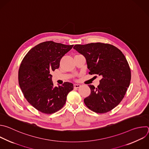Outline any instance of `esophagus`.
Masks as SVG:
<instances>
[{
	"mask_svg": "<svg viewBox=\"0 0 149 149\" xmlns=\"http://www.w3.org/2000/svg\"><path fill=\"white\" fill-rule=\"evenodd\" d=\"M80 86H81L80 84H74V87L75 88H79Z\"/></svg>",
	"mask_w": 149,
	"mask_h": 149,
	"instance_id": "obj_1",
	"label": "esophagus"
}]
</instances>
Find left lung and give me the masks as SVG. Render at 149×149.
Instances as JSON below:
<instances>
[{"instance_id":"1","label":"left lung","mask_w":149,"mask_h":149,"mask_svg":"<svg viewBox=\"0 0 149 149\" xmlns=\"http://www.w3.org/2000/svg\"><path fill=\"white\" fill-rule=\"evenodd\" d=\"M73 49L85 57L88 73L102 77L97 87L88 85L91 93L84 99L86 106L97 113L111 110L121 102L130 83L131 71L125 55L107 43L76 45Z\"/></svg>"}]
</instances>
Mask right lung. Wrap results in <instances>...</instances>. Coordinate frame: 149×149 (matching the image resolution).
Returning a JSON list of instances; mask_svg holds the SVG:
<instances>
[{"label": "right lung", "instance_id": "add662e5", "mask_svg": "<svg viewBox=\"0 0 149 149\" xmlns=\"http://www.w3.org/2000/svg\"><path fill=\"white\" fill-rule=\"evenodd\" d=\"M73 45L47 41L30 50L23 58L19 73V84L24 97L36 109L45 114L54 113L65 104L72 83L53 86L52 71L60 66L62 57Z\"/></svg>", "mask_w": 149, "mask_h": 149}]
</instances>
